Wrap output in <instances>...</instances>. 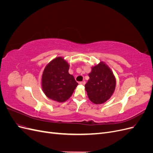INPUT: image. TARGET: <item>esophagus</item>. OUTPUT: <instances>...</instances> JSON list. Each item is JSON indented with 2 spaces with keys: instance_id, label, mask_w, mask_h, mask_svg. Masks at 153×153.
I'll return each mask as SVG.
<instances>
[{
  "instance_id": "1",
  "label": "esophagus",
  "mask_w": 153,
  "mask_h": 153,
  "mask_svg": "<svg viewBox=\"0 0 153 153\" xmlns=\"http://www.w3.org/2000/svg\"><path fill=\"white\" fill-rule=\"evenodd\" d=\"M80 84L82 85H84L85 84V81H82V82H80Z\"/></svg>"
}]
</instances>
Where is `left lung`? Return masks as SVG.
I'll return each mask as SVG.
<instances>
[{
	"instance_id": "left-lung-1",
	"label": "left lung",
	"mask_w": 153,
	"mask_h": 153,
	"mask_svg": "<svg viewBox=\"0 0 153 153\" xmlns=\"http://www.w3.org/2000/svg\"><path fill=\"white\" fill-rule=\"evenodd\" d=\"M89 80L85 85L88 98L94 104H102L114 92L116 79L112 71L105 62L100 61L92 66L89 73Z\"/></svg>"
}]
</instances>
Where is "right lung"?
<instances>
[{
	"instance_id": "add662e5",
	"label": "right lung",
	"mask_w": 153,
	"mask_h": 153,
	"mask_svg": "<svg viewBox=\"0 0 153 153\" xmlns=\"http://www.w3.org/2000/svg\"><path fill=\"white\" fill-rule=\"evenodd\" d=\"M69 64L62 57L51 61L46 66L41 77V87L49 99L62 103L71 96L78 85L69 73Z\"/></svg>"
}]
</instances>
